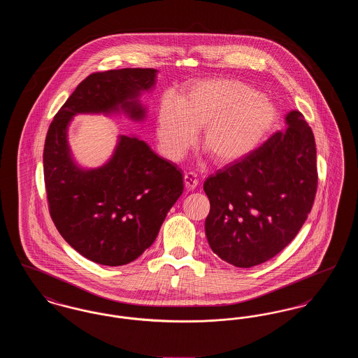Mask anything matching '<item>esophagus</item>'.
Wrapping results in <instances>:
<instances>
[{"mask_svg": "<svg viewBox=\"0 0 358 358\" xmlns=\"http://www.w3.org/2000/svg\"><path fill=\"white\" fill-rule=\"evenodd\" d=\"M184 182H185V187L189 190H193L194 187L199 185V180H197V176L194 171H187L184 176Z\"/></svg>", "mask_w": 358, "mask_h": 358, "instance_id": "34e87169", "label": "esophagus"}]
</instances>
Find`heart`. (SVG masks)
<instances>
[{
	"label": "heart",
	"mask_w": 358,
	"mask_h": 358,
	"mask_svg": "<svg viewBox=\"0 0 358 358\" xmlns=\"http://www.w3.org/2000/svg\"><path fill=\"white\" fill-rule=\"evenodd\" d=\"M278 111L250 85L215 79L190 85L177 99L165 95L155 118L162 153L178 159L203 130L201 145L219 165L238 161L256 150L268 136Z\"/></svg>",
	"instance_id": "heart-1"
}]
</instances>
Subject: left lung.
I'll return each instance as SVG.
<instances>
[{"mask_svg":"<svg viewBox=\"0 0 358 358\" xmlns=\"http://www.w3.org/2000/svg\"><path fill=\"white\" fill-rule=\"evenodd\" d=\"M286 123V131L275 133L252 153L205 180L210 201L208 243L235 267L250 268L278 255L296 236L314 204V134L299 111H289Z\"/></svg>","mask_w":358,"mask_h":358,"instance_id":"8db88e82","label":"left lung"}]
</instances>
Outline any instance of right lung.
Wrapping results in <instances>:
<instances>
[{
    "label": "right lung",
    "mask_w": 358,
    "mask_h": 358,
    "mask_svg": "<svg viewBox=\"0 0 358 358\" xmlns=\"http://www.w3.org/2000/svg\"><path fill=\"white\" fill-rule=\"evenodd\" d=\"M153 69L94 72L71 94L50 124L43 162L52 220L69 245L103 266H123L142 255L157 238L169 209L184 190L176 164L158 157L136 136H120L113 158L85 171L69 155L67 126L82 113L122 108L145 117L138 103L155 83Z\"/></svg>",
    "instance_id": "add662e5"
}]
</instances>
